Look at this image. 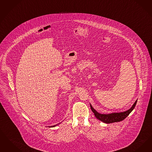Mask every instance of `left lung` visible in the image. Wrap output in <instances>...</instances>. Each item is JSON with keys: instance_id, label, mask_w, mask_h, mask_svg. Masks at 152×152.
<instances>
[{"instance_id": "left-lung-1", "label": "left lung", "mask_w": 152, "mask_h": 152, "mask_svg": "<svg viewBox=\"0 0 152 152\" xmlns=\"http://www.w3.org/2000/svg\"><path fill=\"white\" fill-rule=\"evenodd\" d=\"M137 100L135 101L132 106L126 111L121 112V113H113L111 114H99L97 111H96V110L94 109L93 107L91 106V111L94 114V115L97 118L98 120L101 121H103L105 123H112L114 122H118V121H123L126 117H127L128 115L132 112V111L134 109Z\"/></svg>"}]
</instances>
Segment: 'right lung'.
Masks as SVG:
<instances>
[{
	"instance_id": "obj_1",
	"label": "right lung",
	"mask_w": 152,
	"mask_h": 152,
	"mask_svg": "<svg viewBox=\"0 0 152 152\" xmlns=\"http://www.w3.org/2000/svg\"><path fill=\"white\" fill-rule=\"evenodd\" d=\"M57 125V124H56ZM56 125H55V126H51V127H55V126H56Z\"/></svg>"
}]
</instances>
